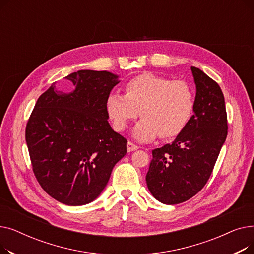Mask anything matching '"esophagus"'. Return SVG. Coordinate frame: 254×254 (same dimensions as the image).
<instances>
[{
	"instance_id": "esophagus-1",
	"label": "esophagus",
	"mask_w": 254,
	"mask_h": 254,
	"mask_svg": "<svg viewBox=\"0 0 254 254\" xmlns=\"http://www.w3.org/2000/svg\"><path fill=\"white\" fill-rule=\"evenodd\" d=\"M127 151L128 152H131V151H135V150H137V149H139V146H137V145H135L134 143H131V142H127Z\"/></svg>"
}]
</instances>
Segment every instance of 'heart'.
I'll return each instance as SVG.
<instances>
[{
    "instance_id": "obj_1",
    "label": "heart",
    "mask_w": 254,
    "mask_h": 254,
    "mask_svg": "<svg viewBox=\"0 0 254 254\" xmlns=\"http://www.w3.org/2000/svg\"><path fill=\"white\" fill-rule=\"evenodd\" d=\"M126 96L112 91L106 99V112L115 130H124L130 120L142 117L132 136L149 142L157 136H178L193 112L194 98L190 85L183 80H171L151 73L131 78L125 86Z\"/></svg>"
}]
</instances>
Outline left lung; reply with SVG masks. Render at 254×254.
<instances>
[{"mask_svg": "<svg viewBox=\"0 0 254 254\" xmlns=\"http://www.w3.org/2000/svg\"><path fill=\"white\" fill-rule=\"evenodd\" d=\"M191 72L196 88L193 115L171 144L152 150L146 175L151 194L167 205L188 201L204 188L228 136L221 88L195 66Z\"/></svg>", "mask_w": 254, "mask_h": 254, "instance_id": "obj_1", "label": "left lung"}]
</instances>
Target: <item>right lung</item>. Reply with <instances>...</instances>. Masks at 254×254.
<instances>
[{
    "instance_id": "obj_1",
    "label": "right lung",
    "mask_w": 254,
    "mask_h": 254,
    "mask_svg": "<svg viewBox=\"0 0 254 254\" xmlns=\"http://www.w3.org/2000/svg\"><path fill=\"white\" fill-rule=\"evenodd\" d=\"M64 78L74 88L64 92L52 83L39 97L25 141L41 188L64 205L81 206L101 194L127 153V139L112 129L105 107L119 80L110 72L92 70Z\"/></svg>"
}]
</instances>
